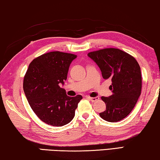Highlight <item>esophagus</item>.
I'll list each match as a JSON object with an SVG mask.
<instances>
[{"instance_id":"1","label":"esophagus","mask_w":160,"mask_h":160,"mask_svg":"<svg viewBox=\"0 0 160 160\" xmlns=\"http://www.w3.org/2000/svg\"><path fill=\"white\" fill-rule=\"evenodd\" d=\"M87 98L89 99L92 102H95V101H97L99 100V97H95V98H90V97H87Z\"/></svg>"}]
</instances>
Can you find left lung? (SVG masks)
I'll list each match as a JSON object with an SVG mask.
<instances>
[{
	"label": "left lung",
	"mask_w": 160,
	"mask_h": 160,
	"mask_svg": "<svg viewBox=\"0 0 160 160\" xmlns=\"http://www.w3.org/2000/svg\"><path fill=\"white\" fill-rule=\"evenodd\" d=\"M88 55L100 68L104 79L112 81L110 90L112 95L101 98L106 110L100 116L110 122L122 120L131 112L140 96L142 76L138 62L118 48H105Z\"/></svg>",
	"instance_id": "8db88e82"
}]
</instances>
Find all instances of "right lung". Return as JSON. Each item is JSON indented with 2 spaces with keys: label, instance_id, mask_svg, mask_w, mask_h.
Instances as JSON below:
<instances>
[{
  "label": "right lung",
  "instance_id": "obj_1",
  "mask_svg": "<svg viewBox=\"0 0 160 160\" xmlns=\"http://www.w3.org/2000/svg\"><path fill=\"white\" fill-rule=\"evenodd\" d=\"M77 55L54 51L38 57L30 63L23 80L28 103L38 118L48 125L61 127L72 121L82 97H69L60 87L67 80L70 63Z\"/></svg>",
  "mask_w": 160,
  "mask_h": 160
}]
</instances>
